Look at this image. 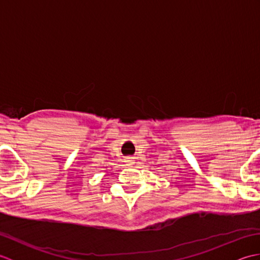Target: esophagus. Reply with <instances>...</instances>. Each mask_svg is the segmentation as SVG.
<instances>
[{
  "label": "esophagus",
  "instance_id": "34e87169",
  "mask_svg": "<svg viewBox=\"0 0 260 260\" xmlns=\"http://www.w3.org/2000/svg\"><path fill=\"white\" fill-rule=\"evenodd\" d=\"M126 163H128V164L132 165V164L134 163V162H133V158H132V157H127V158H126Z\"/></svg>",
  "mask_w": 260,
  "mask_h": 260
}]
</instances>
